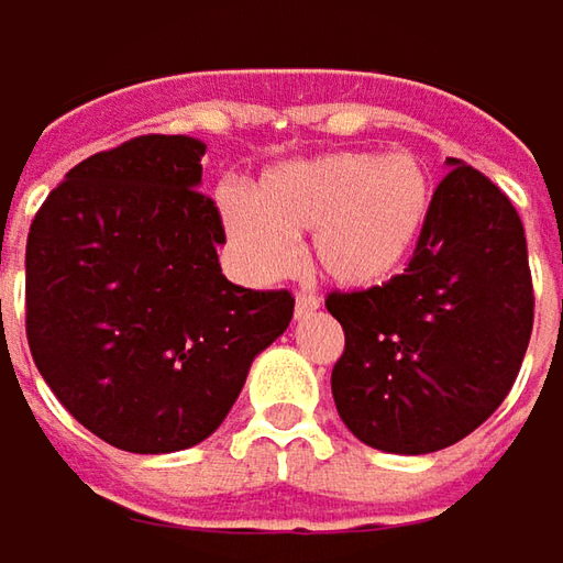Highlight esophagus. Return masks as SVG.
<instances>
[{
  "label": "esophagus",
  "instance_id": "esophagus-1",
  "mask_svg": "<svg viewBox=\"0 0 563 563\" xmlns=\"http://www.w3.org/2000/svg\"><path fill=\"white\" fill-rule=\"evenodd\" d=\"M320 308L318 296H311V292H299L296 296V318H308V314H314Z\"/></svg>",
  "mask_w": 563,
  "mask_h": 563
}]
</instances>
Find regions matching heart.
Listing matches in <instances>:
<instances>
[{
    "instance_id": "b5f03b06",
    "label": "heart",
    "mask_w": 563,
    "mask_h": 563,
    "mask_svg": "<svg viewBox=\"0 0 563 563\" xmlns=\"http://www.w3.org/2000/svg\"><path fill=\"white\" fill-rule=\"evenodd\" d=\"M221 221L245 271L277 280L311 233V262L342 289H374L415 258L433 180L411 152H323L264 170L252 199L221 189Z\"/></svg>"
}]
</instances>
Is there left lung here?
Returning <instances> with one entry per match:
<instances>
[{
	"mask_svg": "<svg viewBox=\"0 0 563 563\" xmlns=\"http://www.w3.org/2000/svg\"><path fill=\"white\" fill-rule=\"evenodd\" d=\"M433 214L405 274L330 292L345 330L333 401L355 437L427 455L474 433L511 393L533 333V280L511 199L449 158Z\"/></svg>",
	"mask_w": 563,
	"mask_h": 563,
	"instance_id": "left-lung-1",
	"label": "left lung"
}]
</instances>
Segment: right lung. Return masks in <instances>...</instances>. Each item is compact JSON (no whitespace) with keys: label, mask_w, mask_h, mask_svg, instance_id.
Segmentation results:
<instances>
[{"label":"right lung","mask_w":563,"mask_h":563,"mask_svg":"<svg viewBox=\"0 0 563 563\" xmlns=\"http://www.w3.org/2000/svg\"><path fill=\"white\" fill-rule=\"evenodd\" d=\"M205 143L136 136L65 174L27 236L36 371L89 433L136 455L199 445L296 299L221 274Z\"/></svg>","instance_id":"right-lung-1"}]
</instances>
